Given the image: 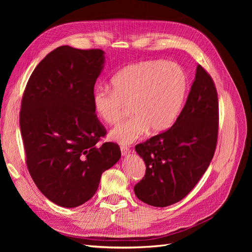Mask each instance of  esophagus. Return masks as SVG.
<instances>
[{
  "label": "esophagus",
  "mask_w": 252,
  "mask_h": 252,
  "mask_svg": "<svg viewBox=\"0 0 252 252\" xmlns=\"http://www.w3.org/2000/svg\"><path fill=\"white\" fill-rule=\"evenodd\" d=\"M121 151H122L123 156H126V155L129 154L130 149L128 147H126V146H121Z\"/></svg>",
  "instance_id": "obj_1"
}]
</instances>
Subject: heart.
Returning <instances> with one entry per match:
<instances>
[{"label":"heart","mask_w":252,"mask_h":252,"mask_svg":"<svg viewBox=\"0 0 252 252\" xmlns=\"http://www.w3.org/2000/svg\"><path fill=\"white\" fill-rule=\"evenodd\" d=\"M112 91L99 89L93 95V107L102 121L113 126L126 113L109 138L123 145L140 139L147 129L159 134L169 128L179 115L187 92L186 73L181 66L162 60L142 61L126 66L111 79Z\"/></svg>","instance_id":"b5f03b06"}]
</instances>
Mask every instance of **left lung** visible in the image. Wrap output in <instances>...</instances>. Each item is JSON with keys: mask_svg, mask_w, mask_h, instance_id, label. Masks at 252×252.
I'll use <instances>...</instances> for the list:
<instances>
[{"mask_svg": "<svg viewBox=\"0 0 252 252\" xmlns=\"http://www.w3.org/2000/svg\"><path fill=\"white\" fill-rule=\"evenodd\" d=\"M218 133L217 89L211 76L198 65L186 104L174 126L135 147L146 164L144 178L134 187L136 196L156 207L182 200L213 159Z\"/></svg>", "mask_w": 252, "mask_h": 252, "instance_id": "obj_1", "label": "left lung"}]
</instances>
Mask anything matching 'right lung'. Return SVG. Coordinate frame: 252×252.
<instances>
[{
	"instance_id": "right-lung-1",
	"label": "right lung",
	"mask_w": 252,
	"mask_h": 252,
	"mask_svg": "<svg viewBox=\"0 0 252 252\" xmlns=\"http://www.w3.org/2000/svg\"><path fill=\"white\" fill-rule=\"evenodd\" d=\"M104 58L100 49L58 47L38 63L22 96L26 165L38 190L62 207L90 200L122 155L115 143L98 145L106 129L93 95Z\"/></svg>"
}]
</instances>
